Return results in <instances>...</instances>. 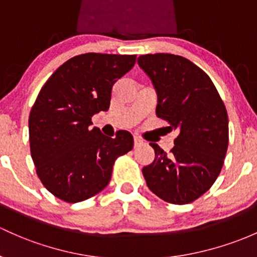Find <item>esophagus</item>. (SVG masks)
Instances as JSON below:
<instances>
[{
  "label": "esophagus",
  "instance_id": "esophagus-1",
  "mask_svg": "<svg viewBox=\"0 0 257 257\" xmlns=\"http://www.w3.org/2000/svg\"><path fill=\"white\" fill-rule=\"evenodd\" d=\"M143 141L141 140V139H139V137H135V140H134V145H135V147H140V146H142L143 145Z\"/></svg>",
  "mask_w": 257,
  "mask_h": 257
}]
</instances>
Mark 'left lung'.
I'll use <instances>...</instances> for the list:
<instances>
[{
	"mask_svg": "<svg viewBox=\"0 0 257 257\" xmlns=\"http://www.w3.org/2000/svg\"><path fill=\"white\" fill-rule=\"evenodd\" d=\"M158 96L157 116L178 131L167 153L151 143L156 158L143 167L147 186L174 205L190 203L214 184L228 150V114L213 82L200 67L172 54L137 60Z\"/></svg>",
	"mask_w": 257,
	"mask_h": 257,
	"instance_id": "obj_1",
	"label": "left lung"
}]
</instances>
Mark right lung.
<instances>
[{"label": "right lung", "instance_id": "add662e5", "mask_svg": "<svg viewBox=\"0 0 257 257\" xmlns=\"http://www.w3.org/2000/svg\"><path fill=\"white\" fill-rule=\"evenodd\" d=\"M135 62L136 55H78L41 88L29 115L30 153L40 181L60 200L81 202L105 189L117 157L134 148L130 132L111 139L90 125Z\"/></svg>", "mask_w": 257, "mask_h": 257}]
</instances>
